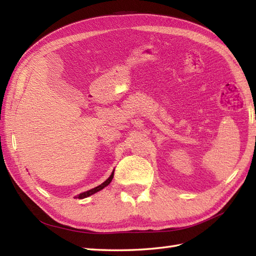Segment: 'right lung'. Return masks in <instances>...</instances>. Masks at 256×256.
I'll list each match as a JSON object with an SVG mask.
<instances>
[{
  "mask_svg": "<svg viewBox=\"0 0 256 256\" xmlns=\"http://www.w3.org/2000/svg\"><path fill=\"white\" fill-rule=\"evenodd\" d=\"M113 176H114V172H112V174H111V176L108 177L106 180L103 182V184H99V186L98 187H96V188H92V189H90V190H88V192H82V194H78L77 196V198H79V199H84V198H86V197H89V196H91V194H96V192H100L101 189H103L104 187H106L108 184H110L111 182H112V178H113Z\"/></svg>",
  "mask_w": 256,
  "mask_h": 256,
  "instance_id": "1",
  "label": "right lung"
}]
</instances>
